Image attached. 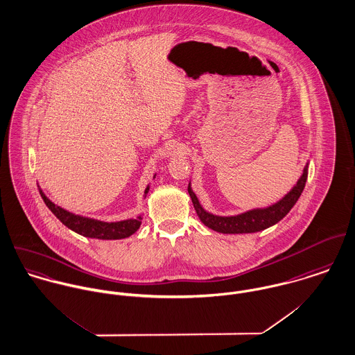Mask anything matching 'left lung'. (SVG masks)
Returning <instances> with one entry per match:
<instances>
[{"instance_id": "left-lung-1", "label": "left lung", "mask_w": 355, "mask_h": 355, "mask_svg": "<svg viewBox=\"0 0 355 355\" xmlns=\"http://www.w3.org/2000/svg\"><path fill=\"white\" fill-rule=\"evenodd\" d=\"M308 178V164L304 168V173L301 178L298 180L297 185L283 197L280 201H277L274 205L260 209H252L248 212H243L236 216H216L212 214H208L202 209L200 205L196 195L191 189V185L188 187V192L192 198V202L195 205L197 215L200 220L209 229L223 233V234H243V233H256L261 232L267 227H271L272 225L277 223L280 219H283L290 209L294 207L297 200L301 196L305 184Z\"/></svg>"}]
</instances>
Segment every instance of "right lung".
I'll return each mask as SVG.
<instances>
[{"instance_id": "obj_1", "label": "right lung", "mask_w": 355, "mask_h": 355, "mask_svg": "<svg viewBox=\"0 0 355 355\" xmlns=\"http://www.w3.org/2000/svg\"><path fill=\"white\" fill-rule=\"evenodd\" d=\"M150 187L146 189V195L148 193ZM40 196L43 198L44 204L49 207V209L71 230L75 233L89 238H98V239H121L126 236H132L135 232L139 230L141 225V216H137L136 219H128L122 222H101L89 218H84L80 215L71 214L69 211H65L64 208L55 205L51 202L44 193L40 189Z\"/></svg>"}]
</instances>
